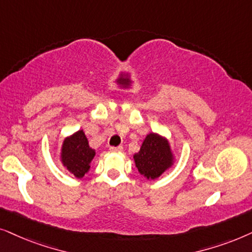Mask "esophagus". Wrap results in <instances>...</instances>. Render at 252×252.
I'll return each instance as SVG.
<instances>
[{"mask_svg":"<svg viewBox=\"0 0 252 252\" xmlns=\"http://www.w3.org/2000/svg\"><path fill=\"white\" fill-rule=\"evenodd\" d=\"M123 146H116V147H110V152H122Z\"/></svg>","mask_w":252,"mask_h":252,"instance_id":"1","label":"esophagus"}]
</instances>
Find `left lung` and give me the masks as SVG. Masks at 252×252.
<instances>
[{
    "label": "left lung",
    "instance_id": "obj_1",
    "mask_svg": "<svg viewBox=\"0 0 252 252\" xmlns=\"http://www.w3.org/2000/svg\"><path fill=\"white\" fill-rule=\"evenodd\" d=\"M133 161L140 175L154 181L172 168L176 158L169 139L157 132H150L143 140Z\"/></svg>",
    "mask_w": 252,
    "mask_h": 252
}]
</instances>
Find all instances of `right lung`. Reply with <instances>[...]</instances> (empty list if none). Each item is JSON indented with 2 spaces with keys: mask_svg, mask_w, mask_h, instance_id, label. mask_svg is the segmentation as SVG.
Returning <instances> with one entry per match:
<instances>
[{
  "mask_svg": "<svg viewBox=\"0 0 252 252\" xmlns=\"http://www.w3.org/2000/svg\"><path fill=\"white\" fill-rule=\"evenodd\" d=\"M95 150L90 146L84 130H78L63 139L60 161L63 167L77 179H83L90 172Z\"/></svg>",
  "mask_w": 252,
  "mask_h": 252,
  "instance_id": "right-lung-1",
  "label": "right lung"
}]
</instances>
